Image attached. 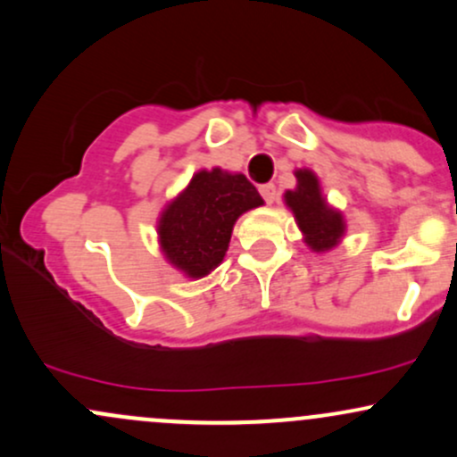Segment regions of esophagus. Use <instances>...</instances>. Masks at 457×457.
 I'll list each match as a JSON object with an SVG mask.
<instances>
[{
    "mask_svg": "<svg viewBox=\"0 0 457 457\" xmlns=\"http://www.w3.org/2000/svg\"><path fill=\"white\" fill-rule=\"evenodd\" d=\"M259 192H261V196L265 198V203H270V205H271L273 201H276L278 192H276V186H273V184H262L259 187Z\"/></svg>",
    "mask_w": 457,
    "mask_h": 457,
    "instance_id": "obj_1",
    "label": "esophagus"
}]
</instances>
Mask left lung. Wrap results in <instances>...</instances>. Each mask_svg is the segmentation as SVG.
Listing matches in <instances>:
<instances>
[{
    "mask_svg": "<svg viewBox=\"0 0 457 457\" xmlns=\"http://www.w3.org/2000/svg\"><path fill=\"white\" fill-rule=\"evenodd\" d=\"M295 177H297V187L284 192V203L297 220V227L303 233V241L314 252L336 248L346 230L345 218L325 201L319 177L312 170L299 169L295 170Z\"/></svg>",
    "mask_w": 457,
    "mask_h": 457,
    "instance_id": "8db88e82",
    "label": "left lung"
}]
</instances>
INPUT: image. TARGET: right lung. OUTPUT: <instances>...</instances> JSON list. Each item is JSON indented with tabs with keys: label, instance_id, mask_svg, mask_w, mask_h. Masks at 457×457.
<instances>
[{
	"label": "right lung",
	"instance_id": "right-lung-1",
	"mask_svg": "<svg viewBox=\"0 0 457 457\" xmlns=\"http://www.w3.org/2000/svg\"><path fill=\"white\" fill-rule=\"evenodd\" d=\"M262 198L241 173L198 170L158 220L166 261L187 278H205L222 262L241 213L261 207Z\"/></svg>",
	"mask_w": 457,
	"mask_h": 457
}]
</instances>
